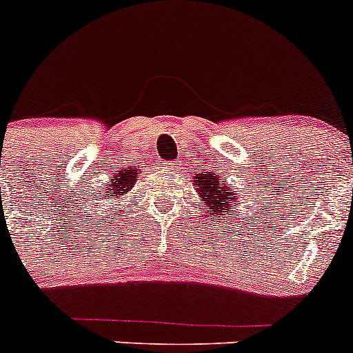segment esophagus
<instances>
[{
	"mask_svg": "<svg viewBox=\"0 0 353 353\" xmlns=\"http://www.w3.org/2000/svg\"><path fill=\"white\" fill-rule=\"evenodd\" d=\"M176 165H177L176 162H167L163 169H165V170H174V169H176Z\"/></svg>",
	"mask_w": 353,
	"mask_h": 353,
	"instance_id": "34e87169",
	"label": "esophagus"
}]
</instances>
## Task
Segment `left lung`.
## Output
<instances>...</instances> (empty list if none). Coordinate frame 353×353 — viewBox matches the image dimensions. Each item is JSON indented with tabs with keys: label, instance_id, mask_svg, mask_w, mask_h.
Segmentation results:
<instances>
[{
	"label": "left lung",
	"instance_id": "left-lung-1",
	"mask_svg": "<svg viewBox=\"0 0 353 353\" xmlns=\"http://www.w3.org/2000/svg\"><path fill=\"white\" fill-rule=\"evenodd\" d=\"M196 190L198 193L201 194L203 203H206L208 206V212L212 215H223V210H229V213L232 212L234 208H230V188L223 186V181L220 179L219 176L215 174H201L198 176V183H196ZM227 216V213H225Z\"/></svg>",
	"mask_w": 353,
	"mask_h": 353
}]
</instances>
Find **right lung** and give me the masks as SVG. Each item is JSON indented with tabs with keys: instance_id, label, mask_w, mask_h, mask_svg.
Returning <instances> with one entry per match:
<instances>
[{
	"instance_id": "right-lung-1",
	"label": "right lung",
	"mask_w": 353,
	"mask_h": 353,
	"mask_svg": "<svg viewBox=\"0 0 353 353\" xmlns=\"http://www.w3.org/2000/svg\"><path fill=\"white\" fill-rule=\"evenodd\" d=\"M138 170H119L116 177L108 184V193L110 191L109 196H123L124 193H128L134 186Z\"/></svg>"
}]
</instances>
